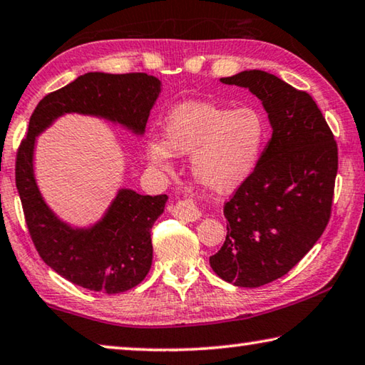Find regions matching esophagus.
<instances>
[{
	"mask_svg": "<svg viewBox=\"0 0 365 365\" xmlns=\"http://www.w3.org/2000/svg\"><path fill=\"white\" fill-rule=\"evenodd\" d=\"M170 212L175 215L176 218L184 220V222H195L200 217V210L197 208L192 199H184V200H178L176 204H173L170 207Z\"/></svg>",
	"mask_w": 365,
	"mask_h": 365,
	"instance_id": "obj_1",
	"label": "esophagus"
}]
</instances>
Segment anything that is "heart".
Masks as SVG:
<instances>
[{"instance_id":"b5f03b06","label":"heart","mask_w":365,"mask_h":365,"mask_svg":"<svg viewBox=\"0 0 365 365\" xmlns=\"http://www.w3.org/2000/svg\"><path fill=\"white\" fill-rule=\"evenodd\" d=\"M268 119L254 105L226 108L184 101L165 119V139L148 137L145 155L161 171L173 157H187L194 181L213 194H231L254 175L267 147Z\"/></svg>"}]
</instances>
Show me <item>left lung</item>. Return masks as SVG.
I'll use <instances>...</instances> for the list:
<instances>
[{"instance_id": "obj_1", "label": "left lung", "mask_w": 365, "mask_h": 365, "mask_svg": "<svg viewBox=\"0 0 365 365\" xmlns=\"http://www.w3.org/2000/svg\"><path fill=\"white\" fill-rule=\"evenodd\" d=\"M262 101L272 139L254 175L225 205V244L210 257L220 278L259 288L288 273L325 231L331 213L338 147L307 92L259 69L220 79Z\"/></svg>"}]
</instances>
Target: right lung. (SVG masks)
Here are the masks:
<instances>
[{
	"mask_svg": "<svg viewBox=\"0 0 365 365\" xmlns=\"http://www.w3.org/2000/svg\"><path fill=\"white\" fill-rule=\"evenodd\" d=\"M161 82L145 73H87L40 100L16 160V187L31 237L45 264L68 282L91 291L118 294L133 289L152 267L150 230L165 212L168 195H142L119 187L103 215L76 226L46 204L35 178L37 137L68 113L105 119L135 137L145 133Z\"/></svg>",
	"mask_w": 365,
	"mask_h": 365,
	"instance_id": "1",
	"label": "right lung"
}]
</instances>
